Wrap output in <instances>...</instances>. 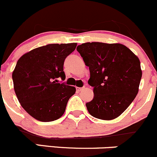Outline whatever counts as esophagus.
<instances>
[{"mask_svg": "<svg viewBox=\"0 0 157 157\" xmlns=\"http://www.w3.org/2000/svg\"><path fill=\"white\" fill-rule=\"evenodd\" d=\"M84 89V88H79V87H76V90L77 91H81Z\"/></svg>", "mask_w": 157, "mask_h": 157, "instance_id": "esophagus-1", "label": "esophagus"}]
</instances>
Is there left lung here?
I'll return each instance as SVG.
<instances>
[{
	"label": "left lung",
	"instance_id": "8db88e82",
	"mask_svg": "<svg viewBox=\"0 0 157 157\" xmlns=\"http://www.w3.org/2000/svg\"><path fill=\"white\" fill-rule=\"evenodd\" d=\"M77 51L89 67L88 84L94 88L88 112L97 119H116L138 94L142 76L138 56L121 44L87 42Z\"/></svg>",
	"mask_w": 157,
	"mask_h": 157
}]
</instances>
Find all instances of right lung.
Returning a JSON list of instances; mask_svg holds the SVG:
<instances>
[{
  "instance_id": "right-lung-1",
  "label": "right lung",
  "mask_w": 157,
  "mask_h": 157,
  "mask_svg": "<svg viewBox=\"0 0 157 157\" xmlns=\"http://www.w3.org/2000/svg\"><path fill=\"white\" fill-rule=\"evenodd\" d=\"M76 43L50 44L21 56L13 72L14 90L30 116L41 122L60 118L75 88L58 82L65 80L63 64Z\"/></svg>"
}]
</instances>
